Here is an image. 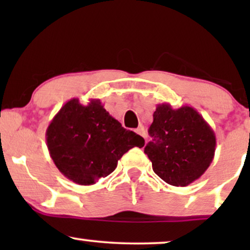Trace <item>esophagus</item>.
<instances>
[{
    "mask_svg": "<svg viewBox=\"0 0 250 250\" xmlns=\"http://www.w3.org/2000/svg\"><path fill=\"white\" fill-rule=\"evenodd\" d=\"M135 132L136 133H138V134H140V135H141L142 136V138H146V129L145 128H143L142 127V126H140V127H138V128H136L135 129Z\"/></svg>",
    "mask_w": 250,
    "mask_h": 250,
    "instance_id": "34e87169",
    "label": "esophagus"
}]
</instances>
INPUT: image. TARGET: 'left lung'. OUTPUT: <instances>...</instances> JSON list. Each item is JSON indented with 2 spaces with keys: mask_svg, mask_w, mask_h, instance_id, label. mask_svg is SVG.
Here are the masks:
<instances>
[{
  "mask_svg": "<svg viewBox=\"0 0 250 250\" xmlns=\"http://www.w3.org/2000/svg\"><path fill=\"white\" fill-rule=\"evenodd\" d=\"M145 152L160 179L174 187H187L199 179L213 162L216 138L196 109L157 104Z\"/></svg>",
  "mask_w": 250,
  "mask_h": 250,
  "instance_id": "obj_1",
  "label": "left lung"
}]
</instances>
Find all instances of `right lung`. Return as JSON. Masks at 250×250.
Wrapping results in <instances>:
<instances>
[{"mask_svg":"<svg viewBox=\"0 0 250 250\" xmlns=\"http://www.w3.org/2000/svg\"><path fill=\"white\" fill-rule=\"evenodd\" d=\"M45 136L54 165L80 186L108 176L125 152L145 146V139L123 127L99 99L86 105L70 99L50 122Z\"/></svg>","mask_w":250,"mask_h":250,"instance_id":"add662e5","label":"right lung"}]
</instances>
